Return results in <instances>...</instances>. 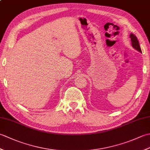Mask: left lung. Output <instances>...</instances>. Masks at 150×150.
<instances>
[{
    "instance_id": "1",
    "label": "left lung",
    "mask_w": 150,
    "mask_h": 150,
    "mask_svg": "<svg viewBox=\"0 0 150 150\" xmlns=\"http://www.w3.org/2000/svg\"><path fill=\"white\" fill-rule=\"evenodd\" d=\"M129 37L131 38L132 44V46L133 48H135L136 50H137L138 52L142 53L141 47H140V45H139V40L137 39V37L135 35H133V33H131L129 35Z\"/></svg>"
}]
</instances>
